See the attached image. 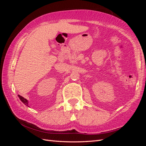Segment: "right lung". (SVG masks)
<instances>
[{
  "label": "right lung",
  "mask_w": 146,
  "mask_h": 146,
  "mask_svg": "<svg viewBox=\"0 0 146 146\" xmlns=\"http://www.w3.org/2000/svg\"><path fill=\"white\" fill-rule=\"evenodd\" d=\"M18 97H19V98H20V100H21V102H23V103L24 105H26V106L29 107V105H28V101H27L26 98H23V97H21V96H20V95H18Z\"/></svg>",
  "instance_id": "right-lung-1"
}]
</instances>
